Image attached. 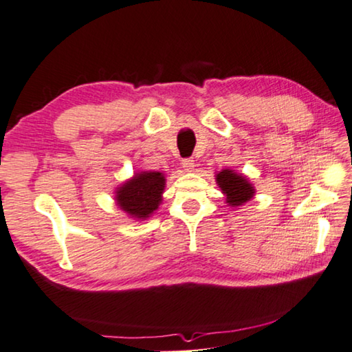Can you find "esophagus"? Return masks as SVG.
<instances>
[{
    "label": "esophagus",
    "instance_id": "obj_1",
    "mask_svg": "<svg viewBox=\"0 0 352 352\" xmlns=\"http://www.w3.org/2000/svg\"><path fill=\"white\" fill-rule=\"evenodd\" d=\"M182 166L186 172H192L194 167H196V163H194V160H191V158H185L182 161Z\"/></svg>",
    "mask_w": 352,
    "mask_h": 352
}]
</instances>
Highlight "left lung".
Returning a JSON list of instances; mask_svg holds the SVG:
<instances>
[{"mask_svg": "<svg viewBox=\"0 0 352 352\" xmlns=\"http://www.w3.org/2000/svg\"><path fill=\"white\" fill-rule=\"evenodd\" d=\"M214 177L216 185L221 188L222 194H224L226 204L232 208H238V206L249 202L250 199H254L255 188L249 178L241 172H235L226 167V169L216 172Z\"/></svg>", "mask_w": 352, "mask_h": 352, "instance_id": "1", "label": "left lung"}]
</instances>
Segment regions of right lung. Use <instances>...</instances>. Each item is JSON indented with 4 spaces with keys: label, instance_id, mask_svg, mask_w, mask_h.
Returning a JSON list of instances; mask_svg holds the SVG:
<instances>
[{
    "label": "right lung",
    "instance_id": "obj_1",
    "mask_svg": "<svg viewBox=\"0 0 352 352\" xmlns=\"http://www.w3.org/2000/svg\"><path fill=\"white\" fill-rule=\"evenodd\" d=\"M166 174L160 170H141L120 183L114 191L116 205L128 217L146 221L163 202Z\"/></svg>",
    "mask_w": 352,
    "mask_h": 352
}]
</instances>
